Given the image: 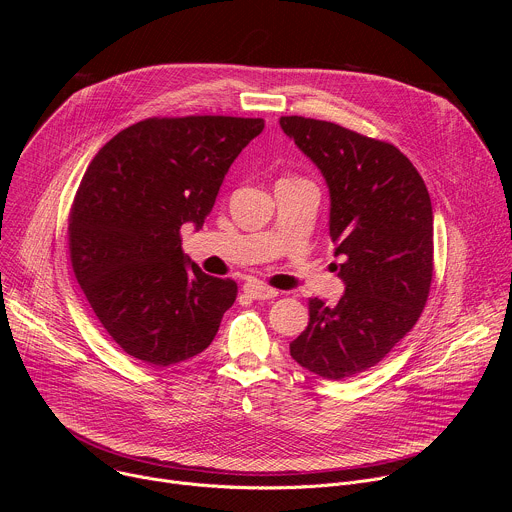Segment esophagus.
I'll return each mask as SVG.
<instances>
[{
    "label": "esophagus",
    "mask_w": 512,
    "mask_h": 512,
    "mask_svg": "<svg viewBox=\"0 0 512 512\" xmlns=\"http://www.w3.org/2000/svg\"><path fill=\"white\" fill-rule=\"evenodd\" d=\"M243 291L247 296H251L253 300H271L277 296V291L271 289L269 285L261 283V281H255V279H249L243 283Z\"/></svg>",
    "instance_id": "1"
}]
</instances>
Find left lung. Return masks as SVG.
Segmentation results:
<instances>
[{
    "instance_id": "1",
    "label": "left lung",
    "mask_w": 512,
    "mask_h": 512,
    "mask_svg": "<svg viewBox=\"0 0 512 512\" xmlns=\"http://www.w3.org/2000/svg\"><path fill=\"white\" fill-rule=\"evenodd\" d=\"M289 139L330 190V237L344 296L308 302V328L289 354L340 381L375 367L419 320L433 275V212L423 178L395 145L342 125L281 117Z\"/></svg>"
}]
</instances>
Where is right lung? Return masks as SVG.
<instances>
[{
	"label": "right lung",
	"mask_w": 512,
	"mask_h": 512,
	"mask_svg": "<svg viewBox=\"0 0 512 512\" xmlns=\"http://www.w3.org/2000/svg\"><path fill=\"white\" fill-rule=\"evenodd\" d=\"M263 119L152 117L119 131L89 164L68 218L72 271L107 334L154 367L214 340L237 283L182 253L180 229H202L218 188Z\"/></svg>",
	"instance_id": "1"
}]
</instances>
